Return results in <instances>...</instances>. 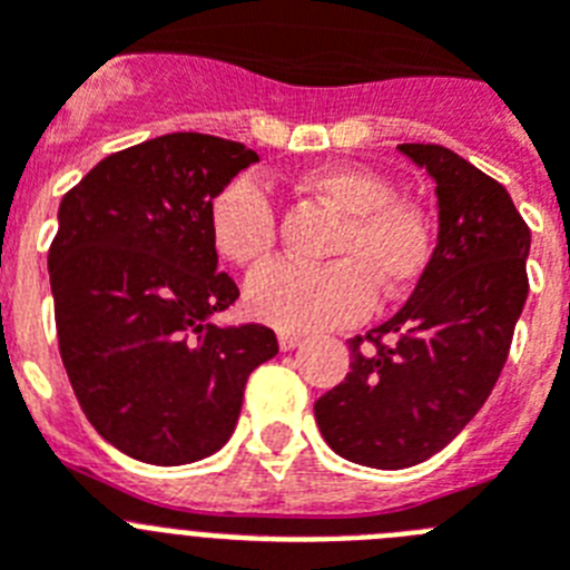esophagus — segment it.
<instances>
[{
  "label": "esophagus",
  "instance_id": "1",
  "mask_svg": "<svg viewBox=\"0 0 570 570\" xmlns=\"http://www.w3.org/2000/svg\"><path fill=\"white\" fill-rule=\"evenodd\" d=\"M296 345H302L299 334H291V331H279V347H282V351H294Z\"/></svg>",
  "mask_w": 570,
  "mask_h": 570
}]
</instances>
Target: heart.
<instances>
[{
  "label": "heart",
  "instance_id": "1",
  "mask_svg": "<svg viewBox=\"0 0 570 570\" xmlns=\"http://www.w3.org/2000/svg\"><path fill=\"white\" fill-rule=\"evenodd\" d=\"M305 188L342 214L331 245L334 265L305 268L268 262L245 285V305L279 331H328L354 325L374 308L376 288L400 294L425 274L434 254V225L420 205L396 199V188L376 170L320 168ZM214 248L234 265H256L274 250V194L259 176H230L208 205Z\"/></svg>",
  "mask_w": 570,
  "mask_h": 570
}]
</instances>
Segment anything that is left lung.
Returning a JSON list of instances; mask_svg holds the SVG:
<instances>
[{"mask_svg": "<svg viewBox=\"0 0 570 570\" xmlns=\"http://www.w3.org/2000/svg\"><path fill=\"white\" fill-rule=\"evenodd\" d=\"M434 176L440 236L414 294L380 328L347 340L345 382L314 405L336 454L411 468L485 405L528 296L531 230L497 179L442 145H400Z\"/></svg>", "mask_w": 570, "mask_h": 570, "instance_id": "left-lung-1", "label": "left lung"}]
</instances>
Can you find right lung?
<instances>
[{
  "instance_id": "right-lung-1",
  "label": "right lung",
  "mask_w": 570,
  "mask_h": 570,
  "mask_svg": "<svg viewBox=\"0 0 570 570\" xmlns=\"http://www.w3.org/2000/svg\"><path fill=\"white\" fill-rule=\"evenodd\" d=\"M259 156L208 134L110 154L62 196L48 271L62 365L99 436L150 465L228 442L250 371L276 356L265 325L223 328L236 282L216 271L208 205Z\"/></svg>"
}]
</instances>
